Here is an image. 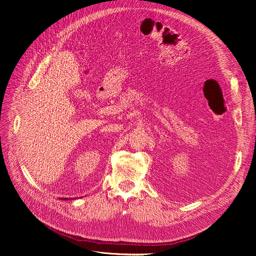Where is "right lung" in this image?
I'll use <instances>...</instances> for the list:
<instances>
[{"instance_id": "obj_1", "label": "right lung", "mask_w": 256, "mask_h": 256, "mask_svg": "<svg viewBox=\"0 0 256 256\" xmlns=\"http://www.w3.org/2000/svg\"><path fill=\"white\" fill-rule=\"evenodd\" d=\"M66 199H68V198H66Z\"/></svg>"}]
</instances>
